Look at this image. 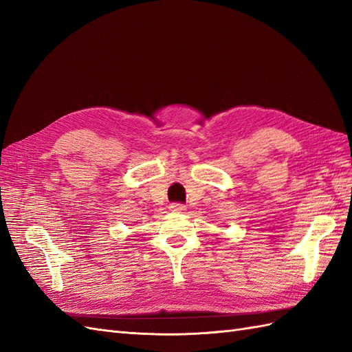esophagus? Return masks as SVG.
<instances>
[{"label":"esophagus","instance_id":"esophagus-1","mask_svg":"<svg viewBox=\"0 0 352 352\" xmlns=\"http://www.w3.org/2000/svg\"><path fill=\"white\" fill-rule=\"evenodd\" d=\"M168 208L172 210V211H175V212H182L185 210V206L180 204V202H172Z\"/></svg>","mask_w":352,"mask_h":352}]
</instances>
